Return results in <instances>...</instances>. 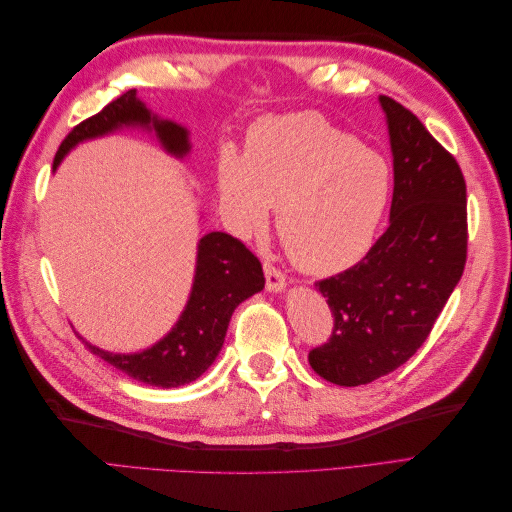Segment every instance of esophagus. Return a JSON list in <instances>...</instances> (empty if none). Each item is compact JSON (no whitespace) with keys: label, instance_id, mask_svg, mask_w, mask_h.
Returning <instances> with one entry per match:
<instances>
[{"label":"esophagus","instance_id":"obj_1","mask_svg":"<svg viewBox=\"0 0 512 512\" xmlns=\"http://www.w3.org/2000/svg\"><path fill=\"white\" fill-rule=\"evenodd\" d=\"M265 277L269 292H282L286 288V275L275 265H271V262H265Z\"/></svg>","mask_w":512,"mask_h":512}]
</instances>
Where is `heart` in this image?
Masks as SVG:
<instances>
[{
  "instance_id": "obj_1",
  "label": "heart",
  "mask_w": 512,
  "mask_h": 512,
  "mask_svg": "<svg viewBox=\"0 0 512 512\" xmlns=\"http://www.w3.org/2000/svg\"><path fill=\"white\" fill-rule=\"evenodd\" d=\"M220 203L239 237L260 235L277 211V235L299 269L331 275L367 252L391 200L380 153L314 113L269 117L247 136L243 158L224 151Z\"/></svg>"
}]
</instances>
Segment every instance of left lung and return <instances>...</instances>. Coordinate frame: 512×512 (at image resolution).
<instances>
[{
  "label": "left lung",
  "mask_w": 512,
  "mask_h": 512,
  "mask_svg": "<svg viewBox=\"0 0 512 512\" xmlns=\"http://www.w3.org/2000/svg\"><path fill=\"white\" fill-rule=\"evenodd\" d=\"M378 100L393 153L389 228L359 265L316 284L335 327L309 352V365L339 386L369 384L404 365L466 267V181L457 160L408 108Z\"/></svg>",
  "instance_id": "obj_1"
}]
</instances>
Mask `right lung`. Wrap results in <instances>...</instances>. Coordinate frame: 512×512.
<instances>
[{"label":"right lung","instance_id":"right-lung-1","mask_svg":"<svg viewBox=\"0 0 512 512\" xmlns=\"http://www.w3.org/2000/svg\"><path fill=\"white\" fill-rule=\"evenodd\" d=\"M123 128H141L156 136L160 147L177 160L190 156V130L173 119H162L136 96V89L106 104L94 117L79 123L61 143L53 170L68 153L85 141H94ZM265 288L260 260L247 247L226 235L207 232L196 245V269L188 303L175 327L160 342L130 354L108 352L85 342L91 352L123 374L162 389H177L200 378L218 359L232 312L252 294Z\"/></svg>","mask_w":512,"mask_h":512}]
</instances>
